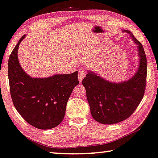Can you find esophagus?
Returning a JSON list of instances; mask_svg holds the SVG:
<instances>
[{
  "mask_svg": "<svg viewBox=\"0 0 158 158\" xmlns=\"http://www.w3.org/2000/svg\"><path fill=\"white\" fill-rule=\"evenodd\" d=\"M86 72H84V71H83V70H82V71H79V75H78V78H79V81L81 82L82 80H83V79L84 78V77H86Z\"/></svg>",
  "mask_w": 158,
  "mask_h": 158,
  "instance_id": "34e87169",
  "label": "esophagus"
}]
</instances>
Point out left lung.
I'll use <instances>...</instances> for the list:
<instances>
[{"mask_svg": "<svg viewBox=\"0 0 158 158\" xmlns=\"http://www.w3.org/2000/svg\"><path fill=\"white\" fill-rule=\"evenodd\" d=\"M138 48L140 62L137 72L130 79L110 82L92 71H87L82 84L94 120L102 124H114L130 117L140 103L146 86L147 59L142 44L128 30Z\"/></svg>", "mask_w": 158, "mask_h": 158, "instance_id": "8db88e82", "label": "left lung"}]
</instances>
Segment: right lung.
<instances>
[{"label": "right lung", "instance_id": "add662e5", "mask_svg": "<svg viewBox=\"0 0 158 158\" xmlns=\"http://www.w3.org/2000/svg\"><path fill=\"white\" fill-rule=\"evenodd\" d=\"M20 39L8 60V79L13 104L31 126L42 130L53 128L64 119L73 89L78 85V72L32 78L22 69L18 58Z\"/></svg>", "mask_w": 158, "mask_h": 158}]
</instances>
